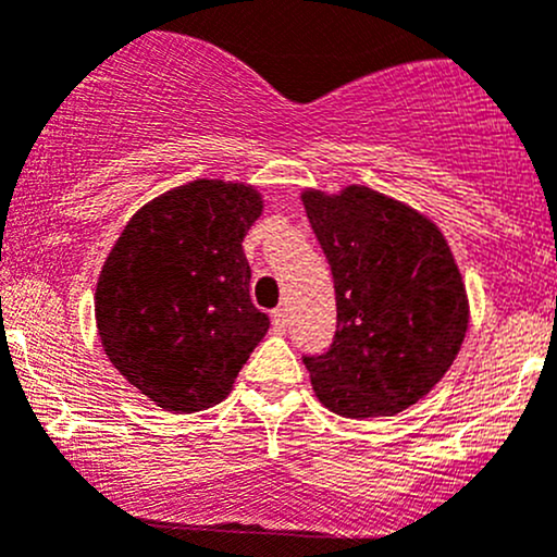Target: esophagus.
I'll return each instance as SVG.
<instances>
[{"label": "esophagus", "instance_id": "obj_1", "mask_svg": "<svg viewBox=\"0 0 557 557\" xmlns=\"http://www.w3.org/2000/svg\"><path fill=\"white\" fill-rule=\"evenodd\" d=\"M272 330L274 333H285V330H288V311L285 309L272 311Z\"/></svg>", "mask_w": 557, "mask_h": 557}]
</instances>
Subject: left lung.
<instances>
[{
	"mask_svg": "<svg viewBox=\"0 0 557 557\" xmlns=\"http://www.w3.org/2000/svg\"><path fill=\"white\" fill-rule=\"evenodd\" d=\"M335 285L333 344L304 354L317 399L344 418L414 405L451 368L468 330L460 269L436 224L368 187L304 195Z\"/></svg>",
	"mask_w": 557,
	"mask_h": 557,
	"instance_id": "8db88e82",
	"label": "left lung"
}]
</instances>
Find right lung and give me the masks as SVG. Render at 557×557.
Listing matches in <instances>:
<instances>
[{
    "label": "right lung",
    "instance_id": "obj_1",
    "mask_svg": "<svg viewBox=\"0 0 557 557\" xmlns=\"http://www.w3.org/2000/svg\"><path fill=\"white\" fill-rule=\"evenodd\" d=\"M259 213L256 189L189 182L134 213L102 267L95 296L102 348L169 412L219 405L267 335L243 253Z\"/></svg>",
    "mask_w": 557,
    "mask_h": 557
}]
</instances>
